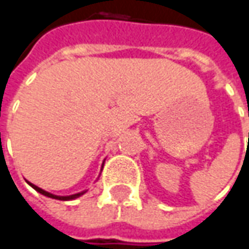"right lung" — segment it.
I'll return each instance as SVG.
<instances>
[{
	"label": "right lung",
	"instance_id": "obj_1",
	"mask_svg": "<svg viewBox=\"0 0 249 249\" xmlns=\"http://www.w3.org/2000/svg\"><path fill=\"white\" fill-rule=\"evenodd\" d=\"M30 186H31L34 190H37L38 193H41V195H44V196H47V197H52V199H59V200H72V199H76V197H79V196H82V195L85 193V192H82V193H76V195H71V196H56V195H52V193H49V192H46V190L37 187V186L33 184V183H30Z\"/></svg>",
	"mask_w": 249,
	"mask_h": 249
}]
</instances>
